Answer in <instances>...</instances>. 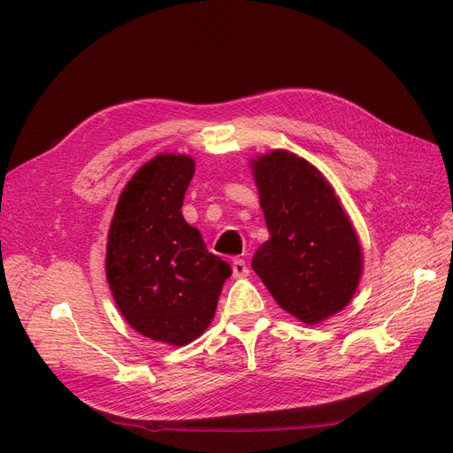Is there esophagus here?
Instances as JSON below:
<instances>
[{
    "label": "esophagus",
    "mask_w": 453,
    "mask_h": 453,
    "mask_svg": "<svg viewBox=\"0 0 453 453\" xmlns=\"http://www.w3.org/2000/svg\"><path fill=\"white\" fill-rule=\"evenodd\" d=\"M232 276H234L236 280L245 278V276H250V266L245 265V260H243V258H236L234 263H232Z\"/></svg>",
    "instance_id": "34e87169"
}]
</instances>
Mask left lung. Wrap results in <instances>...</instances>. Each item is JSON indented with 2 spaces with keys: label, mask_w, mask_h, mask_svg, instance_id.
Returning a JSON list of instances; mask_svg holds the SVG:
<instances>
[{
  "label": "left lung",
  "mask_w": 453,
  "mask_h": 453,
  "mask_svg": "<svg viewBox=\"0 0 453 453\" xmlns=\"http://www.w3.org/2000/svg\"><path fill=\"white\" fill-rule=\"evenodd\" d=\"M270 238L251 266L293 318L318 325L357 291L363 251L346 210L325 175L295 153L273 149L251 160Z\"/></svg>",
  "instance_id": "obj_1"
}]
</instances>
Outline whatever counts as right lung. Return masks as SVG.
<instances>
[{"label": "right lung", "instance_id": "1", "mask_svg": "<svg viewBox=\"0 0 453 453\" xmlns=\"http://www.w3.org/2000/svg\"><path fill=\"white\" fill-rule=\"evenodd\" d=\"M195 158L162 153L132 175L107 234L105 276L140 334L187 346L210 326L232 268L210 253L181 213Z\"/></svg>", "mask_w": 453, "mask_h": 453}]
</instances>
